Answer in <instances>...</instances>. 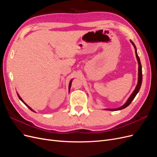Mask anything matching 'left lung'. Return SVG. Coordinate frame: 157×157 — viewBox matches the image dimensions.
Segmentation results:
<instances>
[{
    "label": "left lung",
    "instance_id": "obj_1",
    "mask_svg": "<svg viewBox=\"0 0 157 157\" xmlns=\"http://www.w3.org/2000/svg\"><path fill=\"white\" fill-rule=\"evenodd\" d=\"M130 42H131V43L132 44V45L134 46V47L136 56V58H137V63H138V78H137V80H137V84L136 85L135 90H134V92L132 93V94L130 95V96L129 97V98L128 99V100L126 101V103L124 104V105H122L120 107L117 108V109H105V110L115 111H119V110H121V109H123L126 108V107H128V105H130V104L131 103V102L132 101L133 99H134V98L136 97L137 94L138 93L139 91H140V89L141 88V83H142V67H141V62H140V59L139 56H138V55H137V49H136V47L134 43L131 40H130Z\"/></svg>",
    "mask_w": 157,
    "mask_h": 157
}]
</instances>
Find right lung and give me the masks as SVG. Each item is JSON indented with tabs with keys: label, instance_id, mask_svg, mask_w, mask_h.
I'll list each match as a JSON object with an SVG mask.
<instances>
[{
	"label": "right lung",
	"instance_id": "obj_1",
	"mask_svg": "<svg viewBox=\"0 0 157 157\" xmlns=\"http://www.w3.org/2000/svg\"><path fill=\"white\" fill-rule=\"evenodd\" d=\"M72 81H73V79H71V80H70V82H69V91H70V88H71V83H72ZM17 96H18V98H20V100H21V101H22V102H23V103H24V104H25V105H26V106H27V107L28 108H29V109H30V110H31V111H33V112H35V113H36V112H35V111L34 110H33V109H31V107H29V105H27V104H26V103H25L24 102V101H23V99H21V97L20 96V95H19V94H18V93H17Z\"/></svg>",
	"mask_w": 157,
	"mask_h": 157
}]
</instances>
